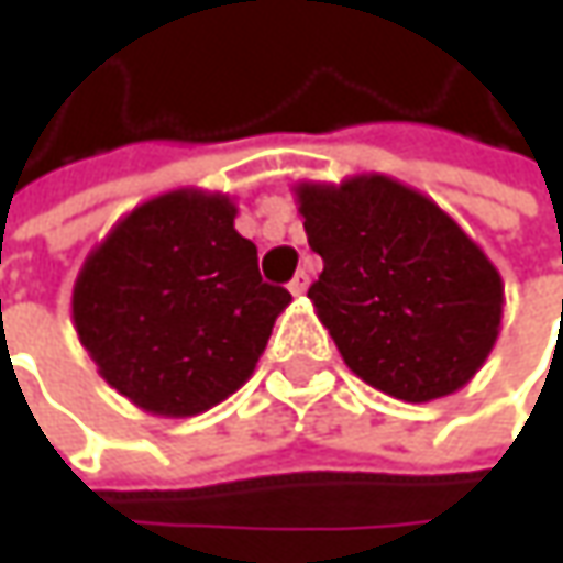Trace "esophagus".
<instances>
[{
	"label": "esophagus",
	"instance_id": "34e87169",
	"mask_svg": "<svg viewBox=\"0 0 563 563\" xmlns=\"http://www.w3.org/2000/svg\"><path fill=\"white\" fill-rule=\"evenodd\" d=\"M307 288H310V272L300 269V272H297V275H294V278H291V285H288V291H291L294 297H300V294L307 291Z\"/></svg>",
	"mask_w": 563,
	"mask_h": 563
}]
</instances>
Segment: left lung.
Returning a JSON list of instances; mask_svg holds the SVG:
<instances>
[{"instance_id":"1","label":"left lung","mask_w":563,"mask_h":563,"mask_svg":"<svg viewBox=\"0 0 563 563\" xmlns=\"http://www.w3.org/2000/svg\"><path fill=\"white\" fill-rule=\"evenodd\" d=\"M294 200L322 256L310 288L351 373L407 404L454 395L492 354L505 282L426 194L388 175L300 181Z\"/></svg>"}]
</instances>
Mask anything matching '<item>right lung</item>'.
<instances>
[{"label": "right lung", "mask_w": 563, "mask_h": 563, "mask_svg": "<svg viewBox=\"0 0 563 563\" xmlns=\"http://www.w3.org/2000/svg\"><path fill=\"white\" fill-rule=\"evenodd\" d=\"M228 194L178 187L134 206L90 250L71 291L99 376L153 417H197L256 369L291 303L266 285Z\"/></svg>", "instance_id": "1"}]
</instances>
